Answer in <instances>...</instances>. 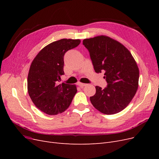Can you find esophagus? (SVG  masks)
I'll use <instances>...</instances> for the list:
<instances>
[{
  "mask_svg": "<svg viewBox=\"0 0 159 159\" xmlns=\"http://www.w3.org/2000/svg\"><path fill=\"white\" fill-rule=\"evenodd\" d=\"M78 85L80 86V87L81 88H83L84 87V86L86 85L85 84H83V83H78Z\"/></svg>",
  "mask_w": 159,
  "mask_h": 159,
  "instance_id": "esophagus-1",
  "label": "esophagus"
}]
</instances>
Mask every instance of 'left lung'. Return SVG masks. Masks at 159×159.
Masks as SVG:
<instances>
[{"mask_svg":"<svg viewBox=\"0 0 159 159\" xmlns=\"http://www.w3.org/2000/svg\"><path fill=\"white\" fill-rule=\"evenodd\" d=\"M89 52L96 73H104L107 85L95 86L90 97L93 107L100 112L112 115L125 108L138 89L139 71L131 52L121 43L105 36L83 40Z\"/></svg>","mask_w":159,"mask_h":159,"instance_id":"1","label":"left lung"}]
</instances>
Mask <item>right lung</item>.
Here are the masks:
<instances>
[{"instance_id":"right-lung-1","label":"right lung","mask_w":159,"mask_h":159,"mask_svg":"<svg viewBox=\"0 0 159 159\" xmlns=\"http://www.w3.org/2000/svg\"><path fill=\"white\" fill-rule=\"evenodd\" d=\"M80 44V40L61 39L43 48L32 61L28 75V91L36 107L48 115L69 107L77 92L75 85L59 84L64 74V57Z\"/></svg>"}]
</instances>
